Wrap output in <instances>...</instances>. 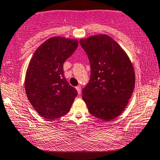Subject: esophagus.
<instances>
[{
  "mask_svg": "<svg viewBox=\"0 0 160 160\" xmlns=\"http://www.w3.org/2000/svg\"><path fill=\"white\" fill-rule=\"evenodd\" d=\"M76 88V90H77V92H78V94H81V87L80 86H77L76 88Z\"/></svg>",
  "mask_w": 160,
  "mask_h": 160,
  "instance_id": "34e87169",
  "label": "esophagus"
}]
</instances>
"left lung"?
I'll use <instances>...</instances> for the list:
<instances>
[{
	"mask_svg": "<svg viewBox=\"0 0 160 160\" xmlns=\"http://www.w3.org/2000/svg\"><path fill=\"white\" fill-rule=\"evenodd\" d=\"M91 66L89 82L82 98L89 113L104 121L119 116L131 98L135 85L133 65L121 46L105 34L79 41Z\"/></svg>",
	"mask_w": 160,
	"mask_h": 160,
	"instance_id": "left-lung-1",
	"label": "left lung"
}]
</instances>
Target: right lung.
Listing matches in <instances>:
<instances>
[{"label": "right lung", "mask_w": 160, "mask_h": 160, "mask_svg": "<svg viewBox=\"0 0 160 160\" xmlns=\"http://www.w3.org/2000/svg\"><path fill=\"white\" fill-rule=\"evenodd\" d=\"M77 39L55 37L41 44L34 52L25 78V90L30 104L47 120L69 111L76 89L64 76L63 64L78 47Z\"/></svg>", "instance_id": "1"}]
</instances>
